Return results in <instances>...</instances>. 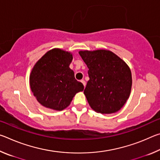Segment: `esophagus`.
Instances as JSON below:
<instances>
[{
	"mask_svg": "<svg viewBox=\"0 0 160 160\" xmlns=\"http://www.w3.org/2000/svg\"><path fill=\"white\" fill-rule=\"evenodd\" d=\"M80 82L82 83V85H84V87H85V85H86V82H85V80H82L80 81Z\"/></svg>",
	"mask_w": 160,
	"mask_h": 160,
	"instance_id": "34e87169",
	"label": "esophagus"
}]
</instances>
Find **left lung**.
<instances>
[{
    "label": "left lung",
    "mask_w": 160,
    "mask_h": 160,
    "mask_svg": "<svg viewBox=\"0 0 160 160\" xmlns=\"http://www.w3.org/2000/svg\"><path fill=\"white\" fill-rule=\"evenodd\" d=\"M89 68L90 80L84 94L97 113H113L120 110L131 94L132 75L122 59L108 50L80 51Z\"/></svg>",
    "instance_id": "1"
}]
</instances>
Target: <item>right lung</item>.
Here are the masks:
<instances>
[{"mask_svg": "<svg viewBox=\"0 0 160 160\" xmlns=\"http://www.w3.org/2000/svg\"><path fill=\"white\" fill-rule=\"evenodd\" d=\"M71 53L60 48L48 51L34 65L29 76L32 92L48 109L61 111L70 105L76 93L84 90L69 68Z\"/></svg>", "mask_w": 160, "mask_h": 160, "instance_id": "right-lung-1", "label": "right lung"}]
</instances>
